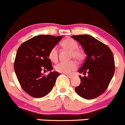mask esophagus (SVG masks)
<instances>
[{
  "instance_id": "obj_1",
  "label": "esophagus",
  "mask_w": 125,
  "mask_h": 125,
  "mask_svg": "<svg viewBox=\"0 0 125 125\" xmlns=\"http://www.w3.org/2000/svg\"><path fill=\"white\" fill-rule=\"evenodd\" d=\"M67 76H68V78H70V79L73 78V76L71 75V74H67Z\"/></svg>"
}]
</instances>
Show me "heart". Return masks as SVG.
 <instances>
[{
    "instance_id": "heart-1",
    "label": "heart",
    "mask_w": 125,
    "mask_h": 125,
    "mask_svg": "<svg viewBox=\"0 0 125 125\" xmlns=\"http://www.w3.org/2000/svg\"><path fill=\"white\" fill-rule=\"evenodd\" d=\"M62 45L63 48L71 51V59H75L77 60H81L83 59V53L79 51L78 44L74 40L72 39H66L62 42ZM59 53L56 47L51 49L49 53V58L53 62H56L58 60ZM76 62L75 61H71L70 62H60L55 66V70L57 72L64 74H70L73 71L77 68Z\"/></svg>"
}]
</instances>
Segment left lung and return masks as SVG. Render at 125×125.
I'll use <instances>...</instances> for the list:
<instances>
[{
	"label": "left lung",
	"mask_w": 125,
	"mask_h": 125,
	"mask_svg": "<svg viewBox=\"0 0 125 125\" xmlns=\"http://www.w3.org/2000/svg\"><path fill=\"white\" fill-rule=\"evenodd\" d=\"M83 47L86 59L78 70L84 75L81 83L75 87L80 96L90 100L103 94L108 87L115 72L114 56L107 45L89 35L72 36Z\"/></svg>",
	"instance_id": "obj_1"
}]
</instances>
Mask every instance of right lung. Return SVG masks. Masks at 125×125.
Segmentation results:
<instances>
[{
  "label": "right lung",
  "instance_id": "right-lung-1",
  "mask_svg": "<svg viewBox=\"0 0 125 125\" xmlns=\"http://www.w3.org/2000/svg\"><path fill=\"white\" fill-rule=\"evenodd\" d=\"M62 38V36L39 35L19 47L14 63L15 72L22 89L31 96L42 97L53 88L60 73L51 72L44 76L41 72L52 70L49 53Z\"/></svg>",
  "mask_w": 125,
  "mask_h": 125
}]
</instances>
